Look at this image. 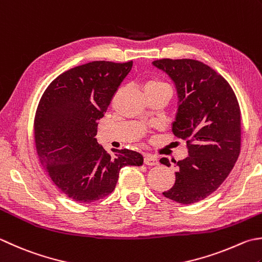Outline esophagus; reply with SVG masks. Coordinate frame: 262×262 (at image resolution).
<instances>
[{
  "instance_id": "obj_1",
  "label": "esophagus",
  "mask_w": 262,
  "mask_h": 262,
  "mask_svg": "<svg viewBox=\"0 0 262 262\" xmlns=\"http://www.w3.org/2000/svg\"><path fill=\"white\" fill-rule=\"evenodd\" d=\"M144 163L147 166H157V165H159V159L156 156L147 155L144 158Z\"/></svg>"
}]
</instances>
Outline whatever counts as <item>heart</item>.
<instances>
[{
  "mask_svg": "<svg viewBox=\"0 0 262 262\" xmlns=\"http://www.w3.org/2000/svg\"><path fill=\"white\" fill-rule=\"evenodd\" d=\"M161 87H169L166 83H163L161 80L158 79H152L148 80L147 83L145 84L144 90H150V89H161Z\"/></svg>",
  "mask_w": 262,
  "mask_h": 262,
  "instance_id": "1",
  "label": "heart"
}]
</instances>
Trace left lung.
Segmentation results:
<instances>
[{
  "label": "left lung",
  "instance_id": "left-lung-1",
  "mask_svg": "<svg viewBox=\"0 0 262 262\" xmlns=\"http://www.w3.org/2000/svg\"><path fill=\"white\" fill-rule=\"evenodd\" d=\"M152 63L176 85L179 104L172 133L188 148V157L177 162L175 184L162 194L178 203H195L222 185L238 159L237 97L228 81L201 61L159 59ZM160 162L170 166L167 158Z\"/></svg>",
  "mask_w": 262,
  "mask_h": 262
}]
</instances>
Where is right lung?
Instances as JSON below:
<instances>
[{
    "instance_id": "1",
    "label": "right lung",
    "mask_w": 262,
    "mask_h": 262,
    "mask_svg": "<svg viewBox=\"0 0 262 262\" xmlns=\"http://www.w3.org/2000/svg\"><path fill=\"white\" fill-rule=\"evenodd\" d=\"M124 63L92 61L59 75L36 110V152L50 178L76 202L91 203L114 192L125 166H142L143 156L122 148L115 156L96 141L99 119L129 73Z\"/></svg>"
}]
</instances>
